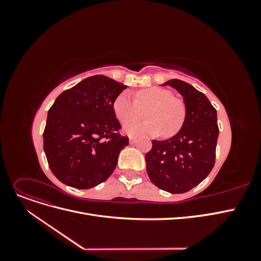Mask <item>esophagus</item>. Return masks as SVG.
Returning a JSON list of instances; mask_svg holds the SVG:
<instances>
[{
    "label": "esophagus",
    "instance_id": "1",
    "mask_svg": "<svg viewBox=\"0 0 261 261\" xmlns=\"http://www.w3.org/2000/svg\"><path fill=\"white\" fill-rule=\"evenodd\" d=\"M128 140H129V144H135L136 141H137V137H135V136H130V137L128 138Z\"/></svg>",
    "mask_w": 261,
    "mask_h": 261
}]
</instances>
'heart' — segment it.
<instances>
[{"instance_id": "obj_1", "label": "heart", "mask_w": 261, "mask_h": 261, "mask_svg": "<svg viewBox=\"0 0 261 261\" xmlns=\"http://www.w3.org/2000/svg\"><path fill=\"white\" fill-rule=\"evenodd\" d=\"M147 109L145 121L133 120L141 115V110ZM113 110L121 122H126L123 130L128 135L171 137L181 128L186 118V106L180 99L164 88L151 87L136 93V99L128 91H123L116 97Z\"/></svg>"}]
</instances>
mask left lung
Here are the masks:
<instances>
[{
  "label": "left lung",
  "mask_w": 261,
  "mask_h": 261,
  "mask_svg": "<svg viewBox=\"0 0 261 261\" xmlns=\"http://www.w3.org/2000/svg\"><path fill=\"white\" fill-rule=\"evenodd\" d=\"M162 86L172 87L183 97L186 118L176 135L152 140V148L145 156L146 170L156 187L181 194L198 185L215 165L217 111L202 92L183 81L170 80Z\"/></svg>",
  "instance_id": "left-lung-1"
}]
</instances>
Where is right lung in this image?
<instances>
[{"mask_svg":"<svg viewBox=\"0 0 261 261\" xmlns=\"http://www.w3.org/2000/svg\"><path fill=\"white\" fill-rule=\"evenodd\" d=\"M127 86L110 77L86 78L55 100L48 112L43 149L53 174L78 189L97 186L112 174L128 138L113 103Z\"/></svg>","mask_w":261,"mask_h":261,"instance_id":"add662e5","label":"right lung"}]
</instances>
